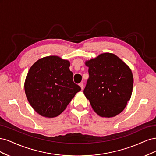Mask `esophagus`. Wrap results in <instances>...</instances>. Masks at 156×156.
<instances>
[{
	"label": "esophagus",
	"instance_id": "obj_1",
	"mask_svg": "<svg viewBox=\"0 0 156 156\" xmlns=\"http://www.w3.org/2000/svg\"><path fill=\"white\" fill-rule=\"evenodd\" d=\"M79 85H80V87H81L82 90H83V83H80L79 84Z\"/></svg>",
	"mask_w": 156,
	"mask_h": 156
}]
</instances>
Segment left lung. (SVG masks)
<instances>
[{"mask_svg":"<svg viewBox=\"0 0 156 156\" xmlns=\"http://www.w3.org/2000/svg\"><path fill=\"white\" fill-rule=\"evenodd\" d=\"M89 78L83 93L94 112L105 118L115 117L126 106L132 96V70L112 53H103L85 63Z\"/></svg>","mask_w":156,"mask_h":156,"instance_id":"left-lung-1","label":"left lung"}]
</instances>
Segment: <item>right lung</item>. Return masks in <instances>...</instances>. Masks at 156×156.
<instances>
[{
	"instance_id": "1",
	"label": "right lung",
	"mask_w": 156,
	"mask_h": 156,
	"mask_svg": "<svg viewBox=\"0 0 156 156\" xmlns=\"http://www.w3.org/2000/svg\"><path fill=\"white\" fill-rule=\"evenodd\" d=\"M70 62L57 56L38 59L29 69L24 91L32 108L44 117L58 116L81 88L73 82Z\"/></svg>"
}]
</instances>
